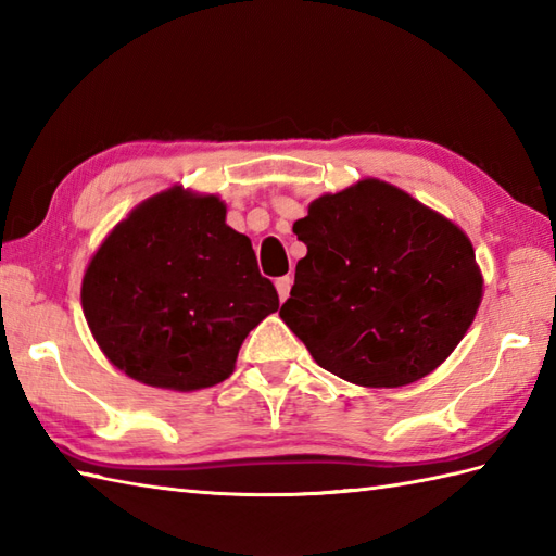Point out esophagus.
<instances>
[{"instance_id":"34e87169","label":"esophagus","mask_w":556,"mask_h":556,"mask_svg":"<svg viewBox=\"0 0 556 556\" xmlns=\"http://www.w3.org/2000/svg\"><path fill=\"white\" fill-rule=\"evenodd\" d=\"M291 285H293L291 277H279V279H277V293H279V301H281V303H285V301L289 299Z\"/></svg>"}]
</instances>
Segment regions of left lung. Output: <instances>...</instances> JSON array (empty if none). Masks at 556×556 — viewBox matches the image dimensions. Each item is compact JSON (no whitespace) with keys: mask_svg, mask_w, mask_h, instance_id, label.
<instances>
[{"mask_svg":"<svg viewBox=\"0 0 556 556\" xmlns=\"http://www.w3.org/2000/svg\"><path fill=\"white\" fill-rule=\"evenodd\" d=\"M293 233L308 255L279 317L341 380L416 382L473 323L482 275L468 236L392 184L363 179L320 195Z\"/></svg>","mask_w":556,"mask_h":556,"instance_id":"obj_1","label":"left lung"}]
</instances>
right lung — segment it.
<instances>
[{
    "label": "right lung",
    "mask_w": 556,
    "mask_h": 556,
    "mask_svg": "<svg viewBox=\"0 0 556 556\" xmlns=\"http://www.w3.org/2000/svg\"><path fill=\"white\" fill-rule=\"evenodd\" d=\"M217 195L174 186L116 224L80 287L102 353L134 380L195 392L233 372L253 327L279 308L248 236Z\"/></svg>",
    "instance_id": "add662e5"
}]
</instances>
